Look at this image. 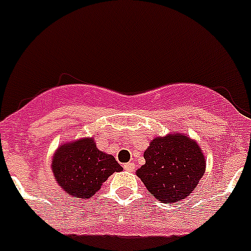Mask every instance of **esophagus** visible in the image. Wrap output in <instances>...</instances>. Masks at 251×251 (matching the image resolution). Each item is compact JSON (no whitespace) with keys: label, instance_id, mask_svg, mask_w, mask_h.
I'll list each match as a JSON object with an SVG mask.
<instances>
[{"label":"esophagus","instance_id":"esophagus-1","mask_svg":"<svg viewBox=\"0 0 251 251\" xmlns=\"http://www.w3.org/2000/svg\"><path fill=\"white\" fill-rule=\"evenodd\" d=\"M123 167L126 168L127 171H129V172H132V171H134L136 166H134V163H133V162H128V163H124Z\"/></svg>","mask_w":251,"mask_h":251}]
</instances>
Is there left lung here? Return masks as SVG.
Wrapping results in <instances>:
<instances>
[{
    "instance_id": "left-lung-1",
    "label": "left lung",
    "mask_w": 251,
    "mask_h": 251,
    "mask_svg": "<svg viewBox=\"0 0 251 251\" xmlns=\"http://www.w3.org/2000/svg\"><path fill=\"white\" fill-rule=\"evenodd\" d=\"M143 157L146 163L136 175L151 195L163 203L177 202L192 194L206 170L199 143L176 130L153 138Z\"/></svg>"
}]
</instances>
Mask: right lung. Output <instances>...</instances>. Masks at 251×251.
<instances>
[{
	"label": "right lung",
	"instance_id": "obj_1",
	"mask_svg": "<svg viewBox=\"0 0 251 251\" xmlns=\"http://www.w3.org/2000/svg\"><path fill=\"white\" fill-rule=\"evenodd\" d=\"M51 170L68 196L90 199L114 172L123 170L112 154L98 150L94 137L64 142L55 151Z\"/></svg>",
	"mask_w": 251,
	"mask_h": 251
}]
</instances>
